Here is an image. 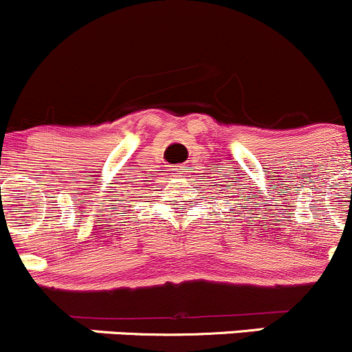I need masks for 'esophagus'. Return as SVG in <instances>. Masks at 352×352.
Instances as JSON below:
<instances>
[{"mask_svg":"<svg viewBox=\"0 0 352 352\" xmlns=\"http://www.w3.org/2000/svg\"><path fill=\"white\" fill-rule=\"evenodd\" d=\"M177 176H183V175H188V168L186 166H179V171L176 173Z\"/></svg>","mask_w":352,"mask_h":352,"instance_id":"1","label":"esophagus"}]
</instances>
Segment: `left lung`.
I'll return each mask as SVG.
<instances>
[{
	"label": "left lung",
	"instance_id": "8db88e82",
	"mask_svg": "<svg viewBox=\"0 0 352 352\" xmlns=\"http://www.w3.org/2000/svg\"><path fill=\"white\" fill-rule=\"evenodd\" d=\"M245 200H246V198H245Z\"/></svg>",
	"mask_w": 352,
	"mask_h": 352
}]
</instances>
